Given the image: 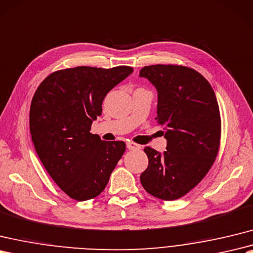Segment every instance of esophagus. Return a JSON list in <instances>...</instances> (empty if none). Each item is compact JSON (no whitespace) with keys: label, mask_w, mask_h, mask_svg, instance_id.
I'll return each instance as SVG.
<instances>
[{"label":"esophagus","mask_w":253,"mask_h":253,"mask_svg":"<svg viewBox=\"0 0 253 253\" xmlns=\"http://www.w3.org/2000/svg\"><path fill=\"white\" fill-rule=\"evenodd\" d=\"M127 149L128 150H140L141 145L134 143V142H127Z\"/></svg>","instance_id":"34e87169"}]
</instances>
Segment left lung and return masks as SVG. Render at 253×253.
I'll use <instances>...</instances> for the list:
<instances>
[{
  "label": "left lung",
  "instance_id": "obj_1",
  "mask_svg": "<svg viewBox=\"0 0 253 253\" xmlns=\"http://www.w3.org/2000/svg\"><path fill=\"white\" fill-rule=\"evenodd\" d=\"M157 90V116L167 140L160 153L144 148L149 165L140 175L152 196L174 201L195 187L218 154L221 119L212 87L197 71L186 67L156 64L141 69Z\"/></svg>",
  "mask_w": 253,
  "mask_h": 253
}]
</instances>
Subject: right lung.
I'll return each mask as SVG.
<instances>
[{
	"label": "right lung",
	"instance_id": "right-lung-1",
	"mask_svg": "<svg viewBox=\"0 0 253 253\" xmlns=\"http://www.w3.org/2000/svg\"><path fill=\"white\" fill-rule=\"evenodd\" d=\"M131 67H76L51 73L35 91L30 132L35 151L57 185L76 201L95 198L124 154L123 141H102L90 128L107 93Z\"/></svg>",
	"mask_w": 253,
	"mask_h": 253
}]
</instances>
